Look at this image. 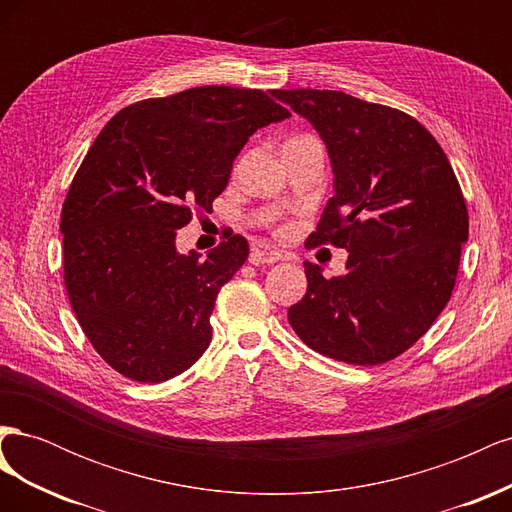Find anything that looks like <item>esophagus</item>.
I'll list each match as a JSON object with an SVG mask.
<instances>
[{"instance_id":"34e87169","label":"esophagus","mask_w":512,"mask_h":512,"mask_svg":"<svg viewBox=\"0 0 512 512\" xmlns=\"http://www.w3.org/2000/svg\"><path fill=\"white\" fill-rule=\"evenodd\" d=\"M282 258V254H277V252H271V250H254L252 254H250V262L252 265H273V262H277Z\"/></svg>"}]
</instances>
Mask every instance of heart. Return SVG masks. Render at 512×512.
I'll list each match as a JSON object with an SVG mask.
<instances>
[{"mask_svg":"<svg viewBox=\"0 0 512 512\" xmlns=\"http://www.w3.org/2000/svg\"><path fill=\"white\" fill-rule=\"evenodd\" d=\"M292 141H316V138H312V136H297V138H292Z\"/></svg>","mask_w":512,"mask_h":512,"instance_id":"b5f03b06","label":"heart"}]
</instances>
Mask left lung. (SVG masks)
Masks as SVG:
<instances>
[{"mask_svg":"<svg viewBox=\"0 0 512 512\" xmlns=\"http://www.w3.org/2000/svg\"><path fill=\"white\" fill-rule=\"evenodd\" d=\"M327 147L333 196L309 245L348 252L327 280L303 262L305 297L288 309L303 342L335 361L380 365L406 352L451 299L468 209L446 153L421 123L344 91L273 94Z\"/></svg>","mask_w":512,"mask_h":512,"instance_id":"obj_1","label":"left lung"}]
</instances>
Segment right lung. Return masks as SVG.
Segmentation results:
<instances>
[{
    "label": "right lung",
    "mask_w": 512,
    "mask_h": 512,
    "mask_svg": "<svg viewBox=\"0 0 512 512\" xmlns=\"http://www.w3.org/2000/svg\"><path fill=\"white\" fill-rule=\"evenodd\" d=\"M288 117L273 94L207 85L136 102L98 134L59 228L74 314L119 374L164 382L209 348L215 299L250 245L179 254L177 230L226 190L247 138Z\"/></svg>",
    "instance_id": "right-lung-1"
}]
</instances>
